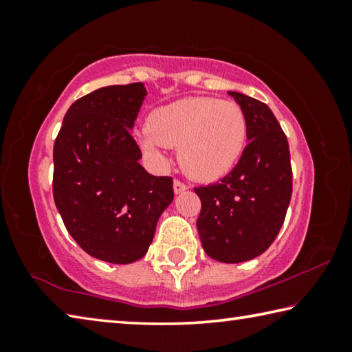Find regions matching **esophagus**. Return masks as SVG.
<instances>
[{"mask_svg":"<svg viewBox=\"0 0 352 352\" xmlns=\"http://www.w3.org/2000/svg\"><path fill=\"white\" fill-rule=\"evenodd\" d=\"M188 189V184H184L183 182L180 180H174V192L175 194H182L184 192V190Z\"/></svg>","mask_w":352,"mask_h":352,"instance_id":"1","label":"esophagus"}]
</instances>
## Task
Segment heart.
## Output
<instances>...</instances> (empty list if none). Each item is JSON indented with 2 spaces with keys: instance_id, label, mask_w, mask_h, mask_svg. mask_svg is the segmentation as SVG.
<instances>
[{
  "instance_id": "heart-1",
  "label": "heart",
  "mask_w": 352,
  "mask_h": 352,
  "mask_svg": "<svg viewBox=\"0 0 352 352\" xmlns=\"http://www.w3.org/2000/svg\"><path fill=\"white\" fill-rule=\"evenodd\" d=\"M245 113L230 100L184 98L155 109L140 144L157 163L168 162L164 147H178L183 170L194 180L212 182L239 162L247 146Z\"/></svg>"
}]
</instances>
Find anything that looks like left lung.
Listing matches in <instances>:
<instances>
[{
	"mask_svg": "<svg viewBox=\"0 0 352 352\" xmlns=\"http://www.w3.org/2000/svg\"><path fill=\"white\" fill-rule=\"evenodd\" d=\"M245 113L248 144L222 180L194 188L201 210L197 230L210 258L237 264L265 252L284 223L292 197L287 136L269 105L228 91Z\"/></svg>",
	"mask_w": 352,
	"mask_h": 352,
	"instance_id": "1",
	"label": "left lung"
}]
</instances>
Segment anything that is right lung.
<instances>
[{"label":"right lung","instance_id":"1","mask_svg":"<svg viewBox=\"0 0 352 352\" xmlns=\"http://www.w3.org/2000/svg\"><path fill=\"white\" fill-rule=\"evenodd\" d=\"M146 94L136 82L77 99L54 142L52 192L63 223L83 252L111 264L147 253L174 200L172 178L142 168L130 133Z\"/></svg>","mask_w":352,"mask_h":352}]
</instances>
